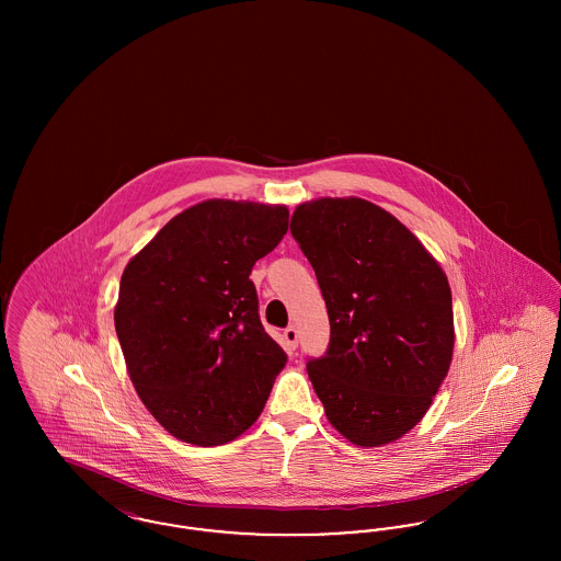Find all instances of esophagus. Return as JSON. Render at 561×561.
Returning a JSON list of instances; mask_svg holds the SVG:
<instances>
[{
	"instance_id": "34e87169",
	"label": "esophagus",
	"mask_w": 561,
	"mask_h": 561,
	"mask_svg": "<svg viewBox=\"0 0 561 561\" xmlns=\"http://www.w3.org/2000/svg\"><path fill=\"white\" fill-rule=\"evenodd\" d=\"M284 339H286V345H288V348H296L298 347V330L294 328V325H288L286 330H284Z\"/></svg>"
}]
</instances>
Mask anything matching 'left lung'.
<instances>
[{
  "label": "left lung",
  "instance_id": "left-lung-1",
  "mask_svg": "<svg viewBox=\"0 0 561 561\" xmlns=\"http://www.w3.org/2000/svg\"><path fill=\"white\" fill-rule=\"evenodd\" d=\"M290 231L330 320L325 355L307 362L325 416L355 446L391 444L427 414L450 370L448 277L393 214L362 197L305 202Z\"/></svg>",
  "mask_w": 561,
  "mask_h": 561
}]
</instances>
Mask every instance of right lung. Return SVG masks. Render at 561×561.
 Returning a JSON list of instances; mask_svg holds the SVG:
<instances>
[{
	"instance_id": "right-lung-1",
	"label": "right lung",
	"mask_w": 561,
	"mask_h": 561,
	"mask_svg": "<svg viewBox=\"0 0 561 561\" xmlns=\"http://www.w3.org/2000/svg\"><path fill=\"white\" fill-rule=\"evenodd\" d=\"M286 231V206L208 199L124 268L113 318L126 368L176 439L220 446L261 416L288 357L261 323L250 273Z\"/></svg>"
}]
</instances>
